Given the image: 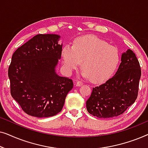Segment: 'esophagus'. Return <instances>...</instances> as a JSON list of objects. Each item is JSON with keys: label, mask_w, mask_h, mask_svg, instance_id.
<instances>
[{"label": "esophagus", "mask_w": 148, "mask_h": 148, "mask_svg": "<svg viewBox=\"0 0 148 148\" xmlns=\"http://www.w3.org/2000/svg\"><path fill=\"white\" fill-rule=\"evenodd\" d=\"M82 85H83V83L82 82H80V81H77V82H76L77 86H82Z\"/></svg>", "instance_id": "34e87169"}]
</instances>
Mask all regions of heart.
<instances>
[{
  "instance_id": "obj_1",
  "label": "heart",
  "mask_w": 148,
  "mask_h": 148,
  "mask_svg": "<svg viewBox=\"0 0 148 148\" xmlns=\"http://www.w3.org/2000/svg\"><path fill=\"white\" fill-rule=\"evenodd\" d=\"M62 63L69 73L82 62V75L94 83L106 82L114 74L121 60L118 48L95 36L75 40L73 46H64L62 50Z\"/></svg>"
}]
</instances>
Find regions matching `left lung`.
<instances>
[{"label": "left lung", "instance_id": "left-lung-1", "mask_svg": "<svg viewBox=\"0 0 148 148\" xmlns=\"http://www.w3.org/2000/svg\"><path fill=\"white\" fill-rule=\"evenodd\" d=\"M141 67L134 52L128 49L121 55V62L112 78L93 88L86 102L87 110L98 118H112L123 114L137 99Z\"/></svg>", "mask_w": 148, "mask_h": 148}]
</instances>
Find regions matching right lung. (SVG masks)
<instances>
[{
  "instance_id": "obj_1",
  "label": "right lung",
  "mask_w": 148,
  "mask_h": 148,
  "mask_svg": "<svg viewBox=\"0 0 148 148\" xmlns=\"http://www.w3.org/2000/svg\"><path fill=\"white\" fill-rule=\"evenodd\" d=\"M60 38L57 34H38L12 56L8 70L11 96L30 116L58 114L73 87L72 79L56 72L62 53Z\"/></svg>"
}]
</instances>
